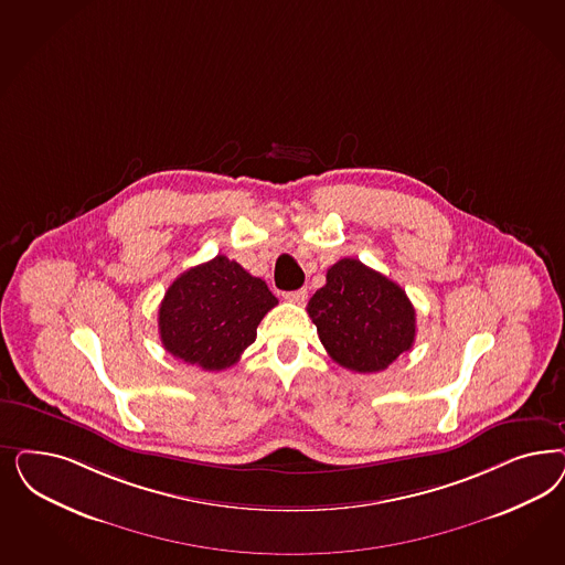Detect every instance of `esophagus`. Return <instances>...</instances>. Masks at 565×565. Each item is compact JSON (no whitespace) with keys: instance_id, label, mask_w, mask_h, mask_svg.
<instances>
[{"instance_id":"1","label":"esophagus","mask_w":565,"mask_h":565,"mask_svg":"<svg viewBox=\"0 0 565 565\" xmlns=\"http://www.w3.org/2000/svg\"><path fill=\"white\" fill-rule=\"evenodd\" d=\"M285 299L287 301H291V303H306V299H308V289H297V291L287 292L285 295Z\"/></svg>"}]
</instances>
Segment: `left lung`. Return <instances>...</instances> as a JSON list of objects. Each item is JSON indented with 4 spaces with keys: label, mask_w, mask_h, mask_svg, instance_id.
<instances>
[{
    "label": "left lung",
    "mask_w": 565,
    "mask_h": 565,
    "mask_svg": "<svg viewBox=\"0 0 565 565\" xmlns=\"http://www.w3.org/2000/svg\"><path fill=\"white\" fill-rule=\"evenodd\" d=\"M328 355L347 370L383 372L416 339V310L397 282L343 257L308 303Z\"/></svg>",
    "instance_id": "left-lung-1"
}]
</instances>
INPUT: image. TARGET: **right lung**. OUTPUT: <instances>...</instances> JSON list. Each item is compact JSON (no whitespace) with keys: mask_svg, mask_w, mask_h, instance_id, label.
Wrapping results in <instances>:
<instances>
[{"mask_svg":"<svg viewBox=\"0 0 565 565\" xmlns=\"http://www.w3.org/2000/svg\"><path fill=\"white\" fill-rule=\"evenodd\" d=\"M278 303L268 285L235 259H214L182 273L158 311L168 353L203 370L237 364L257 337V324Z\"/></svg>","mask_w":565,"mask_h":565,"instance_id":"1","label":"right lung"}]
</instances>
